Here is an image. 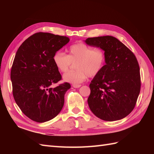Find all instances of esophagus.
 I'll use <instances>...</instances> for the list:
<instances>
[{
	"mask_svg": "<svg viewBox=\"0 0 154 154\" xmlns=\"http://www.w3.org/2000/svg\"><path fill=\"white\" fill-rule=\"evenodd\" d=\"M81 86H82L81 85H72V87L74 88H79V87H80Z\"/></svg>",
	"mask_w": 154,
	"mask_h": 154,
	"instance_id": "esophagus-1",
	"label": "esophagus"
}]
</instances>
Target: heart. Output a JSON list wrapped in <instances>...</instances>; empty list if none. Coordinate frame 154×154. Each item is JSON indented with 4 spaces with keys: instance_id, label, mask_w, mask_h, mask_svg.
Listing matches in <instances>:
<instances>
[{
    "instance_id": "1",
    "label": "heart",
    "mask_w": 154,
    "mask_h": 154,
    "mask_svg": "<svg viewBox=\"0 0 154 154\" xmlns=\"http://www.w3.org/2000/svg\"><path fill=\"white\" fill-rule=\"evenodd\" d=\"M54 66L61 72L68 71L71 64L76 70L63 75L65 82L78 85L84 81L87 76L95 77L102 71L106 62V54L103 50L95 49L83 43L72 45L66 55L60 51L53 57Z\"/></svg>"
}]
</instances>
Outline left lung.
Returning a JSON list of instances; mask_svg holds the SVG:
<instances>
[{
    "mask_svg": "<svg viewBox=\"0 0 154 154\" xmlns=\"http://www.w3.org/2000/svg\"><path fill=\"white\" fill-rule=\"evenodd\" d=\"M85 42L88 45L100 48L106 54L103 69L89 85V108L102 120L122 119L133 110L140 92L137 60L132 51L114 36L88 38Z\"/></svg>",
    "mask_w": 154,
    "mask_h": 154,
    "instance_id": "1",
    "label": "left lung"
}]
</instances>
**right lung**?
<instances>
[{"label": "right lung", "instance_id": "right-lung-1", "mask_svg": "<svg viewBox=\"0 0 154 154\" xmlns=\"http://www.w3.org/2000/svg\"><path fill=\"white\" fill-rule=\"evenodd\" d=\"M69 40L67 36L40 32L17 50L11 71L13 95L22 112L36 122H48L63 108L71 85L64 83L51 87L62 79L53 57Z\"/></svg>", "mask_w": 154, "mask_h": 154}]
</instances>
